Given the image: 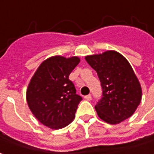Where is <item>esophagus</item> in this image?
Returning <instances> with one entry per match:
<instances>
[{"instance_id": "esophagus-1", "label": "esophagus", "mask_w": 154, "mask_h": 154, "mask_svg": "<svg viewBox=\"0 0 154 154\" xmlns=\"http://www.w3.org/2000/svg\"><path fill=\"white\" fill-rule=\"evenodd\" d=\"M84 99H85L86 100H88V101H90L91 99H92V96H91L90 94L86 95V96H84Z\"/></svg>"}]
</instances>
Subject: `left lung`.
I'll return each mask as SVG.
<instances>
[{"label": "left lung", "mask_w": 154, "mask_h": 154, "mask_svg": "<svg viewBox=\"0 0 154 154\" xmlns=\"http://www.w3.org/2000/svg\"><path fill=\"white\" fill-rule=\"evenodd\" d=\"M85 59L97 72L103 88V97L95 105L99 118L111 125L130 118L141 103L143 91L129 61L116 51Z\"/></svg>", "instance_id": "left-lung-1"}]
</instances>
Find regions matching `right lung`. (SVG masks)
Listing matches in <instances>:
<instances>
[{"label": "right lung", "mask_w": 154, "mask_h": 154, "mask_svg": "<svg viewBox=\"0 0 154 154\" xmlns=\"http://www.w3.org/2000/svg\"><path fill=\"white\" fill-rule=\"evenodd\" d=\"M79 62L77 56L49 57L39 65L29 82L26 92L29 109L51 129L66 127L75 118L82 97L76 94L69 75Z\"/></svg>", "instance_id": "add662e5"}]
</instances>
